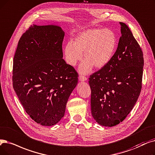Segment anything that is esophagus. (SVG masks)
<instances>
[{
  "label": "esophagus",
  "mask_w": 155,
  "mask_h": 155,
  "mask_svg": "<svg viewBox=\"0 0 155 155\" xmlns=\"http://www.w3.org/2000/svg\"><path fill=\"white\" fill-rule=\"evenodd\" d=\"M79 80H80V81H81V82L85 81V80H87V78H86V77H85L84 75H80Z\"/></svg>",
  "instance_id": "1"
}]
</instances>
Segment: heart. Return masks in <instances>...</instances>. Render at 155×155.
I'll list each match as a JSON object with an SVG mask.
<instances>
[{
  "label": "heart",
  "instance_id": "obj_1",
  "mask_svg": "<svg viewBox=\"0 0 155 155\" xmlns=\"http://www.w3.org/2000/svg\"><path fill=\"white\" fill-rule=\"evenodd\" d=\"M117 46V37L109 28L86 30L76 36L74 42L69 41L64 48L66 62L75 66L82 58L85 60L79 66L81 73L91 71L93 66L101 69L111 60Z\"/></svg>",
  "mask_w": 155,
  "mask_h": 155
}]
</instances>
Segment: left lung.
<instances>
[{
    "mask_svg": "<svg viewBox=\"0 0 155 155\" xmlns=\"http://www.w3.org/2000/svg\"><path fill=\"white\" fill-rule=\"evenodd\" d=\"M120 25L122 35L116 52L107 64L89 78L92 115L105 127L123 122L142 88L143 51L128 26L122 22Z\"/></svg>",
    "mask_w": 155,
    "mask_h": 155,
    "instance_id": "obj_1",
    "label": "left lung"
}]
</instances>
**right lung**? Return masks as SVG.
<instances>
[{
    "mask_svg": "<svg viewBox=\"0 0 155 155\" xmlns=\"http://www.w3.org/2000/svg\"><path fill=\"white\" fill-rule=\"evenodd\" d=\"M64 32L56 25H31L20 38L13 60L12 85L26 113L51 126L64 115L78 73L63 59Z\"/></svg>",
    "mask_w": 155,
    "mask_h": 155,
    "instance_id": "add662e5",
    "label": "right lung"
}]
</instances>
